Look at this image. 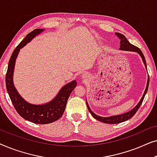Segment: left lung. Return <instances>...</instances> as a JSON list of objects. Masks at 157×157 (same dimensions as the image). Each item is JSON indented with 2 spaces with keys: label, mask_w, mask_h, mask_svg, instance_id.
Masks as SVG:
<instances>
[{
  "label": "left lung",
  "mask_w": 157,
  "mask_h": 157,
  "mask_svg": "<svg viewBox=\"0 0 157 157\" xmlns=\"http://www.w3.org/2000/svg\"><path fill=\"white\" fill-rule=\"evenodd\" d=\"M116 35L117 36V37L119 38L120 40H121V46H120V49H121V50H125V51H136V52L139 53V55L141 56V57L142 58V60H143L145 66L147 67L145 57H144V56L143 53L141 52V51L140 50V49H139L138 47L135 46L134 45H132V44H130V43L128 41V40L126 39V38L123 35V34L119 33H116ZM149 78H148V81H147V88H146L144 94V95L142 96V98H141V101L139 102V104L136 105V106L135 107L134 109H133L132 110H131L130 111H128V112H127V113H124V114H121V115L113 116V117H99V116L96 115L95 113H94L93 112H92V111L91 110V109H90L89 105H88L87 102H86L88 109H89V112L91 113L92 117H93L94 118H95V119L96 120H98V121L104 122V123H106V124H119V123H121V122L125 121H126V120L131 119V118H132V117H134L135 113H136V111L139 110V107L141 106V104H142L144 98V96H145L146 94H147V92L148 87H149Z\"/></svg>",
  "instance_id": "obj_1"
}]
</instances>
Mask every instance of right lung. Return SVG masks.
Returning <instances> with one entry per match:
<instances>
[{
	"label": "right lung",
	"instance_id": "add662e5",
	"mask_svg": "<svg viewBox=\"0 0 157 157\" xmlns=\"http://www.w3.org/2000/svg\"><path fill=\"white\" fill-rule=\"evenodd\" d=\"M43 29H35L25 36L24 39L18 45L13 52L8 62V70L6 75V89L10 96L14 108L18 114L23 119L38 124H46L53 123L62 117L65 111L66 103L69 96L74 88L76 86V81H73L62 88L58 95L53 100L48 104L43 105H33L25 101L19 95L15 89L13 83V73L15 62L18 53L21 48L37 34L42 32Z\"/></svg>",
	"mask_w": 157,
	"mask_h": 157
}]
</instances>
